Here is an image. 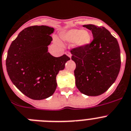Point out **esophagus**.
I'll list each match as a JSON object with an SVG mask.
<instances>
[{
  "mask_svg": "<svg viewBox=\"0 0 131 131\" xmlns=\"http://www.w3.org/2000/svg\"><path fill=\"white\" fill-rule=\"evenodd\" d=\"M66 54L67 56H68L69 57V58H71V53H70V52H66Z\"/></svg>",
  "mask_w": 131,
  "mask_h": 131,
  "instance_id": "1",
  "label": "esophagus"
}]
</instances>
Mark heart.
I'll use <instances>...</instances> for the list:
<instances>
[{"mask_svg":"<svg viewBox=\"0 0 131 131\" xmlns=\"http://www.w3.org/2000/svg\"><path fill=\"white\" fill-rule=\"evenodd\" d=\"M61 40L64 42L72 43L78 47H86L92 41V36L88 30L79 29H71L61 34Z\"/></svg>","mask_w":131,"mask_h":131,"instance_id":"heart-1","label":"heart"}]
</instances>
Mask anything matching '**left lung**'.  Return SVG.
Here are the masks:
<instances>
[{
    "instance_id": "left-lung-1",
    "label": "left lung",
    "mask_w": 131,
    "mask_h": 131,
    "mask_svg": "<svg viewBox=\"0 0 131 131\" xmlns=\"http://www.w3.org/2000/svg\"><path fill=\"white\" fill-rule=\"evenodd\" d=\"M91 31L93 40L86 47L71 50L75 61V85L88 96H98L108 90L117 79L121 68L120 48L117 39L105 27L83 25Z\"/></svg>"
}]
</instances>
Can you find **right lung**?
I'll return each instance as SVG.
<instances>
[{
	"label": "right lung",
	"mask_w": 131,
	"mask_h": 131,
	"mask_svg": "<svg viewBox=\"0 0 131 131\" xmlns=\"http://www.w3.org/2000/svg\"><path fill=\"white\" fill-rule=\"evenodd\" d=\"M53 28L32 26L21 31L12 42L6 60L7 73L13 84L28 97L41 100L53 94L56 76L70 58L53 57L48 51Z\"/></svg>",
	"instance_id": "obj_1"
}]
</instances>
